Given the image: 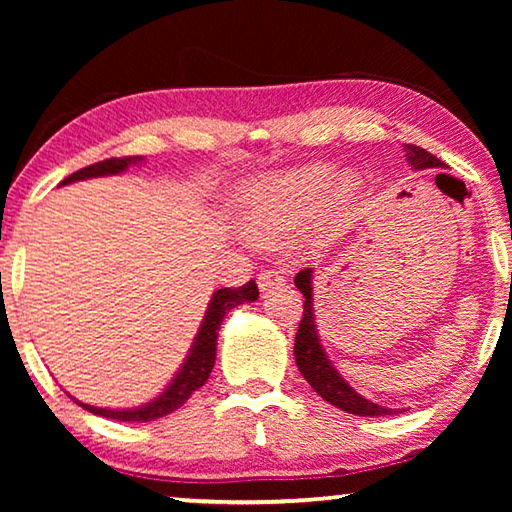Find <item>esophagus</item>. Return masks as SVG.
Wrapping results in <instances>:
<instances>
[{
  "mask_svg": "<svg viewBox=\"0 0 512 512\" xmlns=\"http://www.w3.org/2000/svg\"><path fill=\"white\" fill-rule=\"evenodd\" d=\"M287 282L284 280L282 271H277V268H268V271H262L257 277V284H259V291H273L277 287H282V284Z\"/></svg>",
  "mask_w": 512,
  "mask_h": 512,
  "instance_id": "esophagus-1",
  "label": "esophagus"
}]
</instances>
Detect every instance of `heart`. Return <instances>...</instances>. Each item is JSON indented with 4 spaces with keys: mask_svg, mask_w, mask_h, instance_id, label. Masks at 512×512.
<instances>
[{
    "mask_svg": "<svg viewBox=\"0 0 512 512\" xmlns=\"http://www.w3.org/2000/svg\"><path fill=\"white\" fill-rule=\"evenodd\" d=\"M329 180L327 164H309L250 183L241 192V216L248 232L257 237H275L291 230L314 210ZM357 192L352 176H341L327 189L320 212L327 223H339L350 210Z\"/></svg>",
    "mask_w": 512,
    "mask_h": 512,
    "instance_id": "obj_1",
    "label": "heart"
}]
</instances>
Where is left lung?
<instances>
[{
    "mask_svg": "<svg viewBox=\"0 0 512 512\" xmlns=\"http://www.w3.org/2000/svg\"><path fill=\"white\" fill-rule=\"evenodd\" d=\"M404 158L413 169H443L445 162H440L436 155L420 149L415 144H404ZM296 287L305 296V311H302V320L296 334V343H293V354H296L298 370L302 377L309 381V386L329 402L336 409L345 413L361 415V418H379V415H395L400 409H386V406L375 404L361 397L354 388L341 377V372L332 366L327 354L320 345L318 329H316V309H314V271L305 268L296 275Z\"/></svg>",
    "mask_w": 512,
    "mask_h": 512,
    "instance_id": "obj_1",
    "label": "left lung"
}]
</instances>
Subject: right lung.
<instances>
[{
  "mask_svg": "<svg viewBox=\"0 0 512 512\" xmlns=\"http://www.w3.org/2000/svg\"><path fill=\"white\" fill-rule=\"evenodd\" d=\"M142 162H144L142 155L110 158L72 173V176H67L60 185H69V183H76V180H88V178H99V176H117V173H124L128 167H135V164H142ZM257 298H259V289L253 280L237 289L228 287V289L214 291L210 305H207L201 329H198L196 339L192 343V350H189L185 363L180 366L178 375L169 381V386L164 388L158 397H153L151 402L137 406V409H99V406L83 404L79 400L74 402H79L85 411H90L94 415L119 420V422H151L173 413L176 409H180V406H183L189 397H192V393L198 391L207 379H210V372L214 368V359H216V339H219V329L225 314H228L230 309L244 305V302H255Z\"/></svg>",
  "mask_w": 512,
  "mask_h": 512,
  "instance_id": "add662e5",
  "label": "right lung"
}]
</instances>
